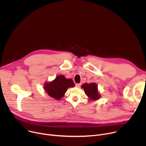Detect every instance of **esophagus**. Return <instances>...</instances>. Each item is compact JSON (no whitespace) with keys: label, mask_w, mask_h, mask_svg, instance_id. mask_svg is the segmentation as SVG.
<instances>
[{"label":"esophagus","mask_w":146,"mask_h":146,"mask_svg":"<svg viewBox=\"0 0 146 146\" xmlns=\"http://www.w3.org/2000/svg\"><path fill=\"white\" fill-rule=\"evenodd\" d=\"M81 84H80V83H78V84H76V87H80L81 86Z\"/></svg>","instance_id":"1"}]
</instances>
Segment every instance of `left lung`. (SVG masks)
<instances>
[{"mask_svg":"<svg viewBox=\"0 0 146 146\" xmlns=\"http://www.w3.org/2000/svg\"><path fill=\"white\" fill-rule=\"evenodd\" d=\"M81 88L84 89L86 94L90 99L95 100L100 98V96L98 92V86L95 82L90 84L85 83L81 86Z\"/></svg>","mask_w":146,"mask_h":146,"instance_id":"8db88e82","label":"left lung"}]
</instances>
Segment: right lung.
I'll return each mask as SVG.
<instances>
[{
  "instance_id": "1",
  "label": "right lung",
  "mask_w": 146,
  "mask_h": 146,
  "mask_svg": "<svg viewBox=\"0 0 146 146\" xmlns=\"http://www.w3.org/2000/svg\"><path fill=\"white\" fill-rule=\"evenodd\" d=\"M74 86L72 79H67L63 75H59L52 81L45 83L44 89L50 96L59 100L64 96L69 88Z\"/></svg>"
}]
</instances>
